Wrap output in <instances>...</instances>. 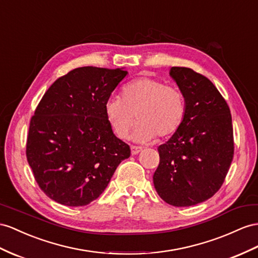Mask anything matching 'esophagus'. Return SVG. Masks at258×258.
Returning a JSON list of instances; mask_svg holds the SVG:
<instances>
[{
  "label": "esophagus",
  "instance_id": "obj_1",
  "mask_svg": "<svg viewBox=\"0 0 258 258\" xmlns=\"http://www.w3.org/2000/svg\"><path fill=\"white\" fill-rule=\"evenodd\" d=\"M142 150H143V148H142V147H138V146H131V153H132V155H137V154H140Z\"/></svg>",
  "mask_w": 258,
  "mask_h": 258
}]
</instances>
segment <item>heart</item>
I'll list each match as a JSON object with an SVG mask.
<instances>
[{"label": "heart", "instance_id": "heart-1", "mask_svg": "<svg viewBox=\"0 0 258 258\" xmlns=\"http://www.w3.org/2000/svg\"><path fill=\"white\" fill-rule=\"evenodd\" d=\"M105 116L114 134L126 138L135 121L136 142H148L155 135L166 138L180 128L185 116L182 92L159 79L140 77L124 86L121 98H111L104 105Z\"/></svg>", "mask_w": 258, "mask_h": 258}]
</instances>
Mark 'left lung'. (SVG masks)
Returning a JSON list of instances; mask_svg holds the SVG:
<instances>
[{
  "label": "left lung",
  "instance_id": "left-lung-1",
  "mask_svg": "<svg viewBox=\"0 0 258 258\" xmlns=\"http://www.w3.org/2000/svg\"><path fill=\"white\" fill-rule=\"evenodd\" d=\"M185 100L180 128L158 147L160 162L154 185L162 200L175 207L207 201L222 185L233 159L230 109L207 77L187 68L170 70Z\"/></svg>",
  "mask_w": 258,
  "mask_h": 258
}]
</instances>
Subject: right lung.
Wrapping results in <instances>:
<instances>
[{"label": "right lung", "instance_id": "obj_1", "mask_svg": "<svg viewBox=\"0 0 258 258\" xmlns=\"http://www.w3.org/2000/svg\"><path fill=\"white\" fill-rule=\"evenodd\" d=\"M128 73L84 66L51 85L31 117L26 155L44 194L65 206L102 194L131 155L105 116L104 105Z\"/></svg>", "mask_w": 258, "mask_h": 258}]
</instances>
